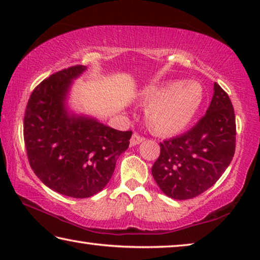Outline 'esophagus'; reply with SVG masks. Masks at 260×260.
<instances>
[{"label": "esophagus", "mask_w": 260, "mask_h": 260, "mask_svg": "<svg viewBox=\"0 0 260 260\" xmlns=\"http://www.w3.org/2000/svg\"><path fill=\"white\" fill-rule=\"evenodd\" d=\"M143 140H144L143 136H141L138 133H134L133 135H132V139H131V146H136V144L142 142Z\"/></svg>", "instance_id": "1"}]
</instances>
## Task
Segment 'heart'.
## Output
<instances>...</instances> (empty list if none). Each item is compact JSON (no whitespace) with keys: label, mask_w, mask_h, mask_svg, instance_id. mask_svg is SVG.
Here are the masks:
<instances>
[{"label":"heart","mask_w":260,"mask_h":260,"mask_svg":"<svg viewBox=\"0 0 260 260\" xmlns=\"http://www.w3.org/2000/svg\"><path fill=\"white\" fill-rule=\"evenodd\" d=\"M200 82L171 81L143 94L148 105L146 119L149 127L160 134L179 133L191 124L203 102Z\"/></svg>","instance_id":"b5f03b06"}]
</instances>
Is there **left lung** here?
Here are the masks:
<instances>
[{
	"label": "left lung",
	"mask_w": 260,
	"mask_h": 260,
	"mask_svg": "<svg viewBox=\"0 0 260 260\" xmlns=\"http://www.w3.org/2000/svg\"><path fill=\"white\" fill-rule=\"evenodd\" d=\"M213 96L200 121L160 144L151 173L171 199L190 200L208 190L230 166L235 153V113L230 96L214 82Z\"/></svg>",
	"instance_id": "obj_1"
}]
</instances>
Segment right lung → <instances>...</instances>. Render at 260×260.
<instances>
[{"label": "right lung", "mask_w": 260, "mask_h": 260, "mask_svg": "<svg viewBox=\"0 0 260 260\" xmlns=\"http://www.w3.org/2000/svg\"><path fill=\"white\" fill-rule=\"evenodd\" d=\"M86 69L76 65L45 79L30 94L24 117L25 147L35 175L74 199H87L107 186L132 136V131L68 111L70 87Z\"/></svg>", "instance_id": "right-lung-1"}]
</instances>
